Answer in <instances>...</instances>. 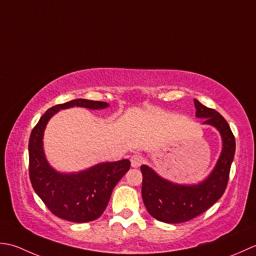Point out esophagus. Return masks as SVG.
<instances>
[{
  "label": "esophagus",
  "mask_w": 256,
  "mask_h": 256,
  "mask_svg": "<svg viewBox=\"0 0 256 256\" xmlns=\"http://www.w3.org/2000/svg\"><path fill=\"white\" fill-rule=\"evenodd\" d=\"M130 162H132V168H138L142 164V157L140 154H132L130 157Z\"/></svg>",
  "instance_id": "esophagus-1"
}]
</instances>
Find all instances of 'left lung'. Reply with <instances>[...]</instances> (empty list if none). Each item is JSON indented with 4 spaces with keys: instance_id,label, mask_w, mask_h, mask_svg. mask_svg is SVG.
<instances>
[{
    "instance_id": "obj_1",
    "label": "left lung",
    "mask_w": 256,
    "mask_h": 256,
    "mask_svg": "<svg viewBox=\"0 0 256 256\" xmlns=\"http://www.w3.org/2000/svg\"><path fill=\"white\" fill-rule=\"evenodd\" d=\"M196 116L204 119L202 124L218 129L222 138V151L218 162L206 179L198 184H178L156 174L148 166H140L142 174V194L151 216L166 223H181L206 211L220 199L230 176L236 154V138L226 119L212 108L194 99Z\"/></svg>"
}]
</instances>
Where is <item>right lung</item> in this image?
<instances>
[{"label": "right lung", "instance_id": "obj_1", "mask_svg": "<svg viewBox=\"0 0 256 256\" xmlns=\"http://www.w3.org/2000/svg\"><path fill=\"white\" fill-rule=\"evenodd\" d=\"M104 109L105 102L74 99L50 108L34 127L30 136V179L48 210L62 220L84 223L98 218L105 211L114 188L130 168L128 159L104 162L77 174H62L52 168L43 149L46 124L60 109L70 107Z\"/></svg>", "mask_w": 256, "mask_h": 256}]
</instances>
